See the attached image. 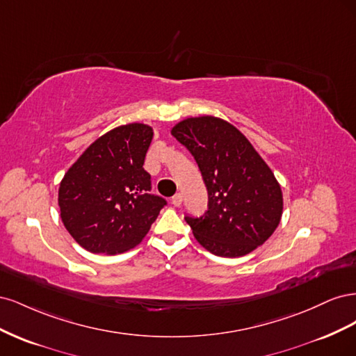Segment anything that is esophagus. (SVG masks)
I'll use <instances>...</instances> for the list:
<instances>
[{
	"label": "esophagus",
	"instance_id": "34e87169",
	"mask_svg": "<svg viewBox=\"0 0 356 356\" xmlns=\"http://www.w3.org/2000/svg\"><path fill=\"white\" fill-rule=\"evenodd\" d=\"M172 204H174V207H181V203H182V196L179 195V193H177V195L172 197Z\"/></svg>",
	"mask_w": 356,
	"mask_h": 356
}]
</instances>
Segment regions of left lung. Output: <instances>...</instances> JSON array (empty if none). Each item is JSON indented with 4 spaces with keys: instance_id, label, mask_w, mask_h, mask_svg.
Listing matches in <instances>:
<instances>
[{
    "instance_id": "left-lung-1",
    "label": "left lung",
    "mask_w": 356,
    "mask_h": 356,
    "mask_svg": "<svg viewBox=\"0 0 356 356\" xmlns=\"http://www.w3.org/2000/svg\"><path fill=\"white\" fill-rule=\"evenodd\" d=\"M170 134L202 172L208 211L186 217L197 242L218 257H242L263 245L282 217V190L246 136L218 117H190Z\"/></svg>"
}]
</instances>
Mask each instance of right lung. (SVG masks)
Returning a JSON list of instances; mask_svg holds the SVG:
<instances>
[{
    "label": "right lung",
    "mask_w": 356,
    "mask_h": 356,
    "mask_svg": "<svg viewBox=\"0 0 356 356\" xmlns=\"http://www.w3.org/2000/svg\"><path fill=\"white\" fill-rule=\"evenodd\" d=\"M153 127L118 126L90 144L59 186L60 218L80 246L93 254H120L148 233L166 200L149 193L144 169Z\"/></svg>",
    "instance_id": "add662e5"
}]
</instances>
